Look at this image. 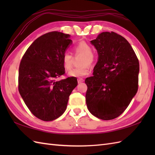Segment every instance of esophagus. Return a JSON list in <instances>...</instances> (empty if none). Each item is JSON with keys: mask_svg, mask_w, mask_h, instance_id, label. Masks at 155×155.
Returning <instances> with one entry per match:
<instances>
[{"mask_svg": "<svg viewBox=\"0 0 155 155\" xmlns=\"http://www.w3.org/2000/svg\"><path fill=\"white\" fill-rule=\"evenodd\" d=\"M78 83H83V82L84 81V79L83 78H78Z\"/></svg>", "mask_w": 155, "mask_h": 155, "instance_id": "34e87169", "label": "esophagus"}]
</instances>
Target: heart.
I'll return each instance as SVG.
<instances>
[{"label": "heart", "instance_id": "heart-1", "mask_svg": "<svg viewBox=\"0 0 155 155\" xmlns=\"http://www.w3.org/2000/svg\"><path fill=\"white\" fill-rule=\"evenodd\" d=\"M73 51L76 54L83 55V57L81 59V64L82 66L72 69L68 72V76L71 77L81 78L88 75L90 72L88 64H93L94 61L93 48L86 42L81 41L74 46ZM62 61L66 70L68 71L72 68V56L71 54L65 52L62 57Z\"/></svg>", "mask_w": 155, "mask_h": 155}]
</instances>
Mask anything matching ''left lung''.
<instances>
[{
	"instance_id": "1",
	"label": "left lung",
	"mask_w": 155,
	"mask_h": 155,
	"mask_svg": "<svg viewBox=\"0 0 155 155\" xmlns=\"http://www.w3.org/2000/svg\"><path fill=\"white\" fill-rule=\"evenodd\" d=\"M91 42L98 58L93 76L85 79L87 106L100 119H114L137 93L139 60L129 42L116 32H103Z\"/></svg>"
}]
</instances>
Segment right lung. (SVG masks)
<instances>
[{
    "label": "right lung",
    "mask_w": 155,
    "mask_h": 155,
    "mask_svg": "<svg viewBox=\"0 0 155 155\" xmlns=\"http://www.w3.org/2000/svg\"><path fill=\"white\" fill-rule=\"evenodd\" d=\"M70 35L52 31L36 39L19 66L18 91L28 109L44 121L64 113L68 98L77 86L75 77L56 81L65 73L62 57L72 44Z\"/></svg>",
    "instance_id": "right-lung-1"
}]
</instances>
